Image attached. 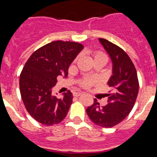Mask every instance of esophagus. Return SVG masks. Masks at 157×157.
<instances>
[{
    "instance_id": "34e87169",
    "label": "esophagus",
    "mask_w": 157,
    "mask_h": 157,
    "mask_svg": "<svg viewBox=\"0 0 157 157\" xmlns=\"http://www.w3.org/2000/svg\"><path fill=\"white\" fill-rule=\"evenodd\" d=\"M82 93L81 92H74L73 93V96H75V97H78V96L81 95Z\"/></svg>"
}]
</instances>
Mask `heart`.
Returning <instances> with one entry per match:
<instances>
[{
    "label": "heart",
    "instance_id": "b5f03b06",
    "mask_svg": "<svg viewBox=\"0 0 157 157\" xmlns=\"http://www.w3.org/2000/svg\"><path fill=\"white\" fill-rule=\"evenodd\" d=\"M94 59H105L107 60V56L105 54H104L103 52H97L94 53ZM97 79L94 78V77H86L84 79H82L81 80H80L79 84L84 87H88L90 86L93 85V84H96L97 83Z\"/></svg>",
    "mask_w": 157,
    "mask_h": 157
}]
</instances>
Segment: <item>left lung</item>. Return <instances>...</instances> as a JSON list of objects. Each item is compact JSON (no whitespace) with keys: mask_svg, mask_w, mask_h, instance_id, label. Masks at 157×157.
<instances>
[{"mask_svg":"<svg viewBox=\"0 0 157 157\" xmlns=\"http://www.w3.org/2000/svg\"><path fill=\"white\" fill-rule=\"evenodd\" d=\"M100 43L113 62V76L108 85L112 90L108 96V104L101 106L97 99L86 109L89 118L101 128H112L126 118L131 113L138 97L139 83L133 62L119 46L99 38Z\"/></svg>","mask_w":157,"mask_h":157,"instance_id":"1","label":"left lung"}]
</instances>
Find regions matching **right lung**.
Instances as JSON below:
<instances>
[{
  "instance_id": "obj_1",
  "label": "right lung",
  "mask_w": 157,
  "mask_h": 157,
  "mask_svg": "<svg viewBox=\"0 0 157 157\" xmlns=\"http://www.w3.org/2000/svg\"><path fill=\"white\" fill-rule=\"evenodd\" d=\"M84 48L80 43L56 40L35 51L27 60L19 77L23 104L29 115L43 125L59 124L67 115L73 101L68 91L62 98L52 94L59 75H68L73 59Z\"/></svg>"
}]
</instances>
